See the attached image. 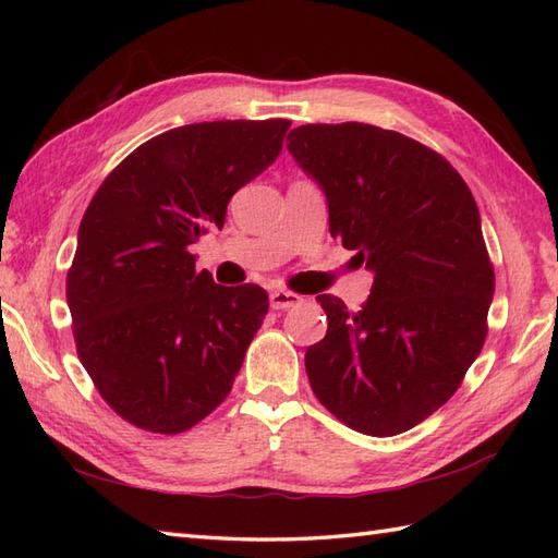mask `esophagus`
<instances>
[{"mask_svg":"<svg viewBox=\"0 0 558 558\" xmlns=\"http://www.w3.org/2000/svg\"><path fill=\"white\" fill-rule=\"evenodd\" d=\"M300 302H302V298H300V294H294V292H288V290L270 292V306L276 312H286V310H290V306L300 304Z\"/></svg>","mask_w":558,"mask_h":558,"instance_id":"34e87169","label":"esophagus"}]
</instances>
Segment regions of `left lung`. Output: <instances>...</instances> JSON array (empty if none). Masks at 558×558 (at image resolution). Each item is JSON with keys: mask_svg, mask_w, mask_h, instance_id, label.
I'll return each mask as SVG.
<instances>
[{"mask_svg": "<svg viewBox=\"0 0 558 558\" xmlns=\"http://www.w3.org/2000/svg\"><path fill=\"white\" fill-rule=\"evenodd\" d=\"M322 184L330 236L374 272L350 312L318 294L328 330L304 354L318 402L369 436H396L456 393L487 338L494 266L480 210L444 156L390 129L345 122L290 132Z\"/></svg>", "mask_w": 558, "mask_h": 558, "instance_id": "obj_1", "label": "left lung"}]
</instances>
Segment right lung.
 <instances>
[{
    "instance_id": "add662e5",
    "label": "right lung",
    "mask_w": 558,
    "mask_h": 558,
    "mask_svg": "<svg viewBox=\"0 0 558 558\" xmlns=\"http://www.w3.org/2000/svg\"><path fill=\"white\" fill-rule=\"evenodd\" d=\"M288 129H170L129 153L83 213L66 272L76 352L102 400L138 429H192L232 390L268 294L213 282L189 246L222 228L230 198L280 156Z\"/></svg>"
}]
</instances>
